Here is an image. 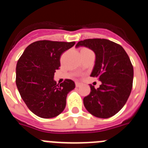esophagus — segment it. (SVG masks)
Masks as SVG:
<instances>
[{"label":"esophagus","mask_w":148,"mask_h":148,"mask_svg":"<svg viewBox=\"0 0 148 148\" xmlns=\"http://www.w3.org/2000/svg\"><path fill=\"white\" fill-rule=\"evenodd\" d=\"M81 85H82V84L80 82H75V86H76V88H79Z\"/></svg>","instance_id":"obj_1"}]
</instances>
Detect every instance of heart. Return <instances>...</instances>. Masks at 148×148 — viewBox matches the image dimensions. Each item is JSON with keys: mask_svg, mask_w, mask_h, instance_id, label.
Masks as SVG:
<instances>
[{"mask_svg": "<svg viewBox=\"0 0 148 148\" xmlns=\"http://www.w3.org/2000/svg\"><path fill=\"white\" fill-rule=\"evenodd\" d=\"M86 49H83L82 50H86Z\"/></svg>", "mask_w": 148, "mask_h": 148, "instance_id": "b5f03b06", "label": "heart"}]
</instances>
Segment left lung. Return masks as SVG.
<instances>
[{"instance_id": "8db88e82", "label": "left lung", "mask_w": 148, "mask_h": 148, "mask_svg": "<svg viewBox=\"0 0 148 148\" xmlns=\"http://www.w3.org/2000/svg\"><path fill=\"white\" fill-rule=\"evenodd\" d=\"M84 46L95 53V64L90 74L102 84L83 99L92 115L99 118L112 117L123 108L130 95L133 66L121 45L106 39H88L79 41L75 47Z\"/></svg>"}]
</instances>
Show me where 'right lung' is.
Instances as JSON below:
<instances>
[{"label":"right lung","mask_w":148,"mask_h":148,"mask_svg":"<svg viewBox=\"0 0 148 148\" xmlns=\"http://www.w3.org/2000/svg\"><path fill=\"white\" fill-rule=\"evenodd\" d=\"M75 43L34 42L25 49L18 60L16 86L27 108L38 117L51 118L64 110L67 94L75 88V82L66 79L59 85L54 75L60 66L61 55Z\"/></svg>","instance_id":"1"}]
</instances>
